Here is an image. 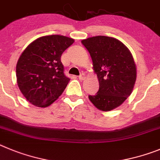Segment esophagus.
I'll return each mask as SVG.
<instances>
[{
  "label": "esophagus",
  "instance_id": "1",
  "mask_svg": "<svg viewBox=\"0 0 160 160\" xmlns=\"http://www.w3.org/2000/svg\"><path fill=\"white\" fill-rule=\"evenodd\" d=\"M79 79H80V80H83L85 79V75L83 74V73H82V74H80V76H79Z\"/></svg>",
  "mask_w": 160,
  "mask_h": 160
}]
</instances>
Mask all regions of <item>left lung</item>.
<instances>
[{"label": "left lung", "mask_w": 160, "mask_h": 160, "mask_svg": "<svg viewBox=\"0 0 160 160\" xmlns=\"http://www.w3.org/2000/svg\"><path fill=\"white\" fill-rule=\"evenodd\" d=\"M90 53L100 88L90 101L101 111L108 112L123 103L133 90L136 67L132 53L113 37L97 36L81 41Z\"/></svg>", "instance_id": "1"}]
</instances>
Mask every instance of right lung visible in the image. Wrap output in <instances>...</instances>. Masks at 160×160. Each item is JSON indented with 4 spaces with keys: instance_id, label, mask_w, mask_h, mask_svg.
I'll return each mask as SVG.
<instances>
[{
    "instance_id": "add662e5",
    "label": "right lung",
    "mask_w": 160,
    "mask_h": 160,
    "mask_svg": "<svg viewBox=\"0 0 160 160\" xmlns=\"http://www.w3.org/2000/svg\"><path fill=\"white\" fill-rule=\"evenodd\" d=\"M74 40L60 35L40 37L27 47L17 61L20 90L32 104L45 108L62 94L70 79L64 75L61 55Z\"/></svg>"
}]
</instances>
